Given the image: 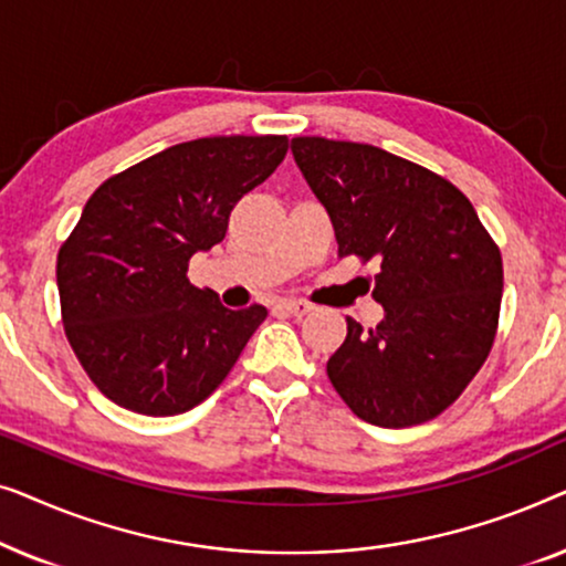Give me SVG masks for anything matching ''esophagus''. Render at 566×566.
Here are the masks:
<instances>
[{
  "instance_id": "esophagus-1",
  "label": "esophagus",
  "mask_w": 566,
  "mask_h": 566,
  "mask_svg": "<svg viewBox=\"0 0 566 566\" xmlns=\"http://www.w3.org/2000/svg\"><path fill=\"white\" fill-rule=\"evenodd\" d=\"M277 308H281V312H285V314H291V316H304V314H308L312 312V304H306V301H298V298H281L277 301Z\"/></svg>"
}]
</instances>
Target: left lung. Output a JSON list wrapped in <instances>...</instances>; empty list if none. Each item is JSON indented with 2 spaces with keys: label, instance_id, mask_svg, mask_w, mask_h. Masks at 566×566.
I'll list each match as a JSON object with an SVG mask.
<instances>
[{
  "label": "left lung",
  "instance_id": "8db88e82",
  "mask_svg": "<svg viewBox=\"0 0 566 566\" xmlns=\"http://www.w3.org/2000/svg\"><path fill=\"white\" fill-rule=\"evenodd\" d=\"M293 159L327 208L339 258H376L384 319L327 360L345 405L378 428L438 417L484 366L497 332L502 258L459 188L370 144L298 136Z\"/></svg>",
  "mask_w": 566,
  "mask_h": 566
}]
</instances>
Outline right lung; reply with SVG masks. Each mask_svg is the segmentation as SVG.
I'll return each mask as SVG.
<instances>
[{
	"instance_id": "obj_1",
	"label": "right lung",
	"mask_w": 566,
	"mask_h": 566,
	"mask_svg": "<svg viewBox=\"0 0 566 566\" xmlns=\"http://www.w3.org/2000/svg\"><path fill=\"white\" fill-rule=\"evenodd\" d=\"M285 136L175 144L92 192L59 250L69 345L107 399L182 415L234 368L268 308L231 312L188 281V262L227 237L229 213L285 159Z\"/></svg>"
}]
</instances>
